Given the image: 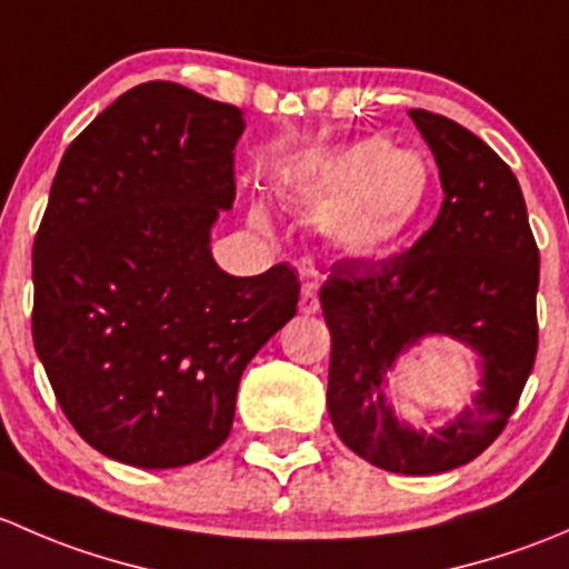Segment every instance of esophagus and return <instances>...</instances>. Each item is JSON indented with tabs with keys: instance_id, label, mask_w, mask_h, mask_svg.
<instances>
[{
	"instance_id": "obj_1",
	"label": "esophagus",
	"mask_w": 569,
	"mask_h": 569,
	"mask_svg": "<svg viewBox=\"0 0 569 569\" xmlns=\"http://www.w3.org/2000/svg\"><path fill=\"white\" fill-rule=\"evenodd\" d=\"M319 311V297H317V289L313 286H302L300 291V313H317Z\"/></svg>"
}]
</instances>
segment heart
I'll return each instance as SVG.
<instances>
[{
	"mask_svg": "<svg viewBox=\"0 0 569 569\" xmlns=\"http://www.w3.org/2000/svg\"><path fill=\"white\" fill-rule=\"evenodd\" d=\"M286 192L313 217V237L327 256L371 263L399 256L421 237L438 181L421 151L366 137L302 164ZM250 222L267 228L263 209L256 206Z\"/></svg>",
	"mask_w": 569,
	"mask_h": 569,
	"instance_id": "obj_1",
	"label": "heart"
}]
</instances>
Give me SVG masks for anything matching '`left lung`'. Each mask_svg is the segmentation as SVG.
<instances>
[{"label":"left lung","instance_id":"1","mask_svg":"<svg viewBox=\"0 0 569 569\" xmlns=\"http://www.w3.org/2000/svg\"><path fill=\"white\" fill-rule=\"evenodd\" d=\"M443 183L435 226L386 261H341L319 291L332 352L327 410L366 462L405 476L455 470L507 427L537 358L539 250L509 164L443 114L410 109ZM455 337L482 377L449 425L416 430L385 396L395 360L423 337Z\"/></svg>","mask_w":569,"mask_h":569}]
</instances>
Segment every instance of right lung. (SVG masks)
<instances>
[{
    "label": "right lung",
    "mask_w": 569,
    "mask_h": 569,
    "mask_svg": "<svg viewBox=\"0 0 569 569\" xmlns=\"http://www.w3.org/2000/svg\"><path fill=\"white\" fill-rule=\"evenodd\" d=\"M242 131L239 107L146 82L57 168L32 248V341L66 418L109 460L164 470L220 449L242 371L297 313L291 267L233 278L211 258Z\"/></svg>",
    "instance_id": "add662e5"
}]
</instances>
